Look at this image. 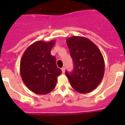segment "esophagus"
Segmentation results:
<instances>
[{"mask_svg":"<svg viewBox=\"0 0 125 125\" xmlns=\"http://www.w3.org/2000/svg\"><path fill=\"white\" fill-rule=\"evenodd\" d=\"M62 73H65V68H62Z\"/></svg>","mask_w":125,"mask_h":125,"instance_id":"esophagus-1","label":"esophagus"}]
</instances>
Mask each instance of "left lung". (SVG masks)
<instances>
[{"mask_svg": "<svg viewBox=\"0 0 125 125\" xmlns=\"http://www.w3.org/2000/svg\"><path fill=\"white\" fill-rule=\"evenodd\" d=\"M74 68L65 75L77 92L86 94L96 88L104 73V61L100 49L88 38L72 36L66 40Z\"/></svg>", "mask_w": 125, "mask_h": 125, "instance_id": "obj_1", "label": "left lung"}]
</instances>
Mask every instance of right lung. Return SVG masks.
I'll return each mask as SVG.
<instances>
[{"label": "right lung", "instance_id": "1", "mask_svg": "<svg viewBox=\"0 0 125 125\" xmlns=\"http://www.w3.org/2000/svg\"><path fill=\"white\" fill-rule=\"evenodd\" d=\"M55 41H38L27 47L20 62V72L24 84L37 94L52 92L62 70L56 65V59L51 55Z\"/></svg>", "mask_w": 125, "mask_h": 125}]
</instances>
